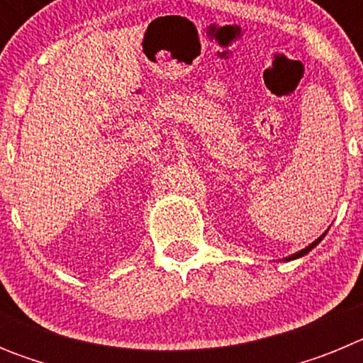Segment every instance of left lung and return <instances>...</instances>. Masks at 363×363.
Returning a JSON list of instances; mask_svg holds the SVG:
<instances>
[{
    "mask_svg": "<svg viewBox=\"0 0 363 363\" xmlns=\"http://www.w3.org/2000/svg\"><path fill=\"white\" fill-rule=\"evenodd\" d=\"M327 230H329V229H327ZM327 230H325V233H323V234H322V236H320V238H316V240H314V242H313V243H311V245H307V247H306V249H301V251H298V252H294V255H291V256H287V258H284V259H285V262H291V259H296V258H301V256H306V255H307V252H309V251H313L314 247H316V245H318V243H320V242H322V240H323V236H325V234H327Z\"/></svg>",
    "mask_w": 363,
    "mask_h": 363,
    "instance_id": "left-lung-1",
    "label": "left lung"
}]
</instances>
